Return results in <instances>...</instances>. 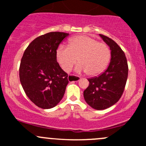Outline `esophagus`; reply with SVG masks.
<instances>
[{
    "mask_svg": "<svg viewBox=\"0 0 146 146\" xmlns=\"http://www.w3.org/2000/svg\"><path fill=\"white\" fill-rule=\"evenodd\" d=\"M68 80L71 82H78L80 80V78L77 75H71L68 77Z\"/></svg>",
    "mask_w": 146,
    "mask_h": 146,
    "instance_id": "1",
    "label": "esophagus"
}]
</instances>
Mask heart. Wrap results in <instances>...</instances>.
<instances>
[{
	"instance_id": "heart-1",
	"label": "heart",
	"mask_w": 146,
	"mask_h": 146,
	"mask_svg": "<svg viewBox=\"0 0 146 146\" xmlns=\"http://www.w3.org/2000/svg\"><path fill=\"white\" fill-rule=\"evenodd\" d=\"M110 58L108 46L95 38L85 35L77 36L69 40L68 46L61 44L56 50V59L65 72L75 67L78 72H86L89 76L102 73L108 66Z\"/></svg>"
}]
</instances>
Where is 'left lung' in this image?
<instances>
[{
	"mask_svg": "<svg viewBox=\"0 0 146 146\" xmlns=\"http://www.w3.org/2000/svg\"><path fill=\"white\" fill-rule=\"evenodd\" d=\"M100 36L111 51L110 62L101 75L88 79L89 85L84 91V98L94 109L104 110L121 98L128 78V66L124 52L120 46L108 37Z\"/></svg>",
	"mask_w": 146,
	"mask_h": 146,
	"instance_id": "1",
	"label": "left lung"
}]
</instances>
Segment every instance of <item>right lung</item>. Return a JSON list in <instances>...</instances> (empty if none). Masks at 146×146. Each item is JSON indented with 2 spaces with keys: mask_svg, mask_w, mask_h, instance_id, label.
Listing matches in <instances>:
<instances>
[{
  "mask_svg": "<svg viewBox=\"0 0 146 146\" xmlns=\"http://www.w3.org/2000/svg\"><path fill=\"white\" fill-rule=\"evenodd\" d=\"M68 36L58 31L42 35L30 43L21 59L22 86L29 100L43 109L53 108L61 101L68 83V74L56 59L57 48Z\"/></svg>",
  "mask_w": 146,
  "mask_h": 146,
  "instance_id": "obj_1",
  "label": "right lung"
}]
</instances>
